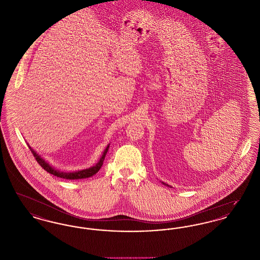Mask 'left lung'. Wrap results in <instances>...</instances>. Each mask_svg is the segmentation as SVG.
Returning <instances> with one entry per match:
<instances>
[{"label": "left lung", "instance_id": "8db88e82", "mask_svg": "<svg viewBox=\"0 0 260 260\" xmlns=\"http://www.w3.org/2000/svg\"><path fill=\"white\" fill-rule=\"evenodd\" d=\"M161 183H162V184H164V185L170 186V185H168V184H166V183H165V182H162V181H161ZM170 187H171V186H170Z\"/></svg>", "mask_w": 260, "mask_h": 260}]
</instances>
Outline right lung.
<instances>
[{"instance_id":"1","label":"right lung","mask_w":260,"mask_h":260,"mask_svg":"<svg viewBox=\"0 0 260 260\" xmlns=\"http://www.w3.org/2000/svg\"><path fill=\"white\" fill-rule=\"evenodd\" d=\"M28 146H29V148L31 150V152L33 153L34 157L36 158V161L39 162V165H40L45 171H47L48 173L52 174V175H55V176H57V177H60V178H65V179H69V180H70V179H71V180L73 179V180H74V179L87 178V177H90V176H92V175H94L95 173H98L99 170L101 169L102 165H103V161H104L105 156H106V154H107V152H108V149H109L110 144H108V145L106 146V148L103 151V154H102V156L100 157L99 161H98L94 166H92V167H90V168H88V169H86V170H82V171H78V172H73V173H65V172H60V171L56 170L55 168H53L52 166H50V164L46 161L43 157H41V156L38 154L37 152H36L34 149L32 148L29 144H28Z\"/></svg>"}]
</instances>
